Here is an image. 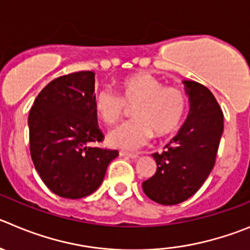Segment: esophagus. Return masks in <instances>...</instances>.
Masks as SVG:
<instances>
[{"mask_svg": "<svg viewBox=\"0 0 250 250\" xmlns=\"http://www.w3.org/2000/svg\"><path fill=\"white\" fill-rule=\"evenodd\" d=\"M120 155L121 157H125V158H132V159H136V158H138V154L128 153V151H120Z\"/></svg>", "mask_w": 250, "mask_h": 250, "instance_id": "34e87169", "label": "esophagus"}]
</instances>
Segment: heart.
Listing matches in <instances>:
<instances>
[{
    "label": "heart",
    "mask_w": 250,
    "mask_h": 250,
    "mask_svg": "<svg viewBox=\"0 0 250 250\" xmlns=\"http://www.w3.org/2000/svg\"><path fill=\"white\" fill-rule=\"evenodd\" d=\"M117 92L102 88L93 100V109L106 125L120 123L133 107L130 122L112 130L108 143L114 148L134 150L149 139L165 138L180 128L188 111V96L176 86L148 72H136L117 81Z\"/></svg>",
    "instance_id": "obj_1"
}]
</instances>
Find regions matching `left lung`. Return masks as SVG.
<instances>
[{
	"label": "left lung",
	"mask_w": 250,
	"mask_h": 250,
	"mask_svg": "<svg viewBox=\"0 0 250 250\" xmlns=\"http://www.w3.org/2000/svg\"><path fill=\"white\" fill-rule=\"evenodd\" d=\"M190 114L179 133L154 153L157 171L143 181V191L160 205H178L197 192L216 163L223 133V112L213 93L196 81H184Z\"/></svg>",
	"instance_id": "left-lung-1"
}]
</instances>
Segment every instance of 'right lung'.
<instances>
[{"mask_svg": "<svg viewBox=\"0 0 250 250\" xmlns=\"http://www.w3.org/2000/svg\"><path fill=\"white\" fill-rule=\"evenodd\" d=\"M92 71L59 76L30 107L29 150L46 188L65 199H83L101 185L117 150L92 146L104 141L93 109Z\"/></svg>", "mask_w": 250, "mask_h": 250, "instance_id": "1", "label": "right lung"}]
</instances>
